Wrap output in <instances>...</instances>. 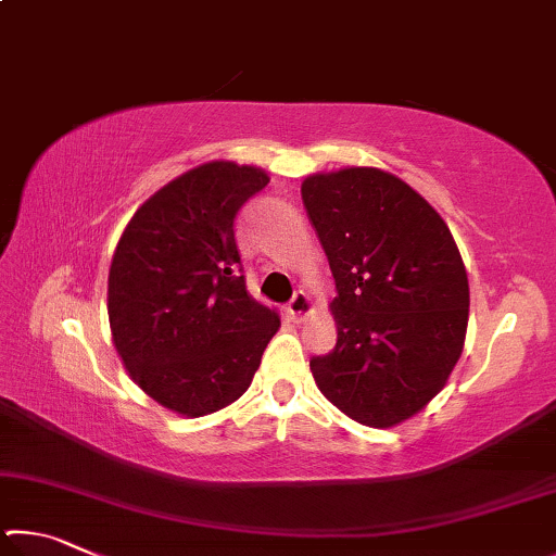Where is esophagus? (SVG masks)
Instances as JSON below:
<instances>
[{
	"instance_id": "obj_1",
	"label": "esophagus",
	"mask_w": 556,
	"mask_h": 556,
	"mask_svg": "<svg viewBox=\"0 0 556 556\" xmlns=\"http://www.w3.org/2000/svg\"><path fill=\"white\" fill-rule=\"evenodd\" d=\"M312 312V299L304 291H296L294 299L287 304V316L294 318V321H304V316Z\"/></svg>"
}]
</instances>
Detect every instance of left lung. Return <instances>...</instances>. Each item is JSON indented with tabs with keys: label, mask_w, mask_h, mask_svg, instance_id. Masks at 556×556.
<instances>
[{
	"label": "left lung",
	"mask_w": 556,
	"mask_h": 556,
	"mask_svg": "<svg viewBox=\"0 0 556 556\" xmlns=\"http://www.w3.org/2000/svg\"><path fill=\"white\" fill-rule=\"evenodd\" d=\"M331 265L338 338L312 372L328 402L365 427L425 409L458 363L468 277L444 218L402 178L372 166L301 184Z\"/></svg>",
	"instance_id": "8db88e82"
}]
</instances>
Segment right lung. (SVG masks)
Wrapping results in <instances>:
<instances>
[{
  "mask_svg": "<svg viewBox=\"0 0 556 556\" xmlns=\"http://www.w3.org/2000/svg\"><path fill=\"white\" fill-rule=\"evenodd\" d=\"M267 184L257 166H195L139 205L112 255V343L131 380L184 417L242 397L279 331L248 294L235 242L238 211Z\"/></svg>",
  "mask_w": 556,
  "mask_h": 556,
  "instance_id": "1",
  "label": "right lung"
}]
</instances>
